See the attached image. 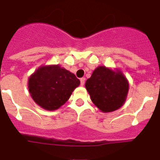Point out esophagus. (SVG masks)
<instances>
[{"instance_id":"34e87169","label":"esophagus","mask_w":160,"mask_h":160,"mask_svg":"<svg viewBox=\"0 0 160 160\" xmlns=\"http://www.w3.org/2000/svg\"><path fill=\"white\" fill-rule=\"evenodd\" d=\"M85 78H82L81 79H80V82H81V86H83V85L85 84Z\"/></svg>"}]
</instances>
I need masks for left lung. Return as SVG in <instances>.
Masks as SVG:
<instances>
[{
    "mask_svg": "<svg viewBox=\"0 0 160 160\" xmlns=\"http://www.w3.org/2000/svg\"><path fill=\"white\" fill-rule=\"evenodd\" d=\"M91 101L102 112H111L124 104L129 83L120 70L98 66L86 82Z\"/></svg>",
    "mask_w": 160,
    "mask_h": 160,
    "instance_id": "left-lung-1",
    "label": "left lung"
}]
</instances>
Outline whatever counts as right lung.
Listing matches in <instances>:
<instances>
[{
  "label": "right lung",
  "instance_id": "right-lung-1",
  "mask_svg": "<svg viewBox=\"0 0 160 160\" xmlns=\"http://www.w3.org/2000/svg\"><path fill=\"white\" fill-rule=\"evenodd\" d=\"M79 84V79L73 73L59 65H51L38 68L29 77L28 88L38 106L54 111L64 105Z\"/></svg>",
  "mask_w": 160,
  "mask_h": 160
}]
</instances>
